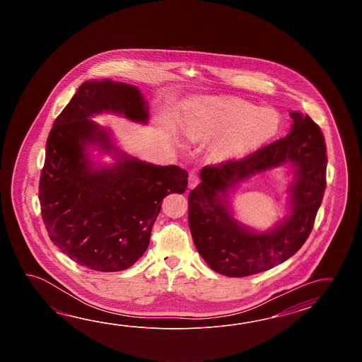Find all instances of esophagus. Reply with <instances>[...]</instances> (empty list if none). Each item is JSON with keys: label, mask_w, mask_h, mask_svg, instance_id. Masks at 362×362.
Listing matches in <instances>:
<instances>
[{"label": "esophagus", "mask_w": 362, "mask_h": 362, "mask_svg": "<svg viewBox=\"0 0 362 362\" xmlns=\"http://www.w3.org/2000/svg\"><path fill=\"white\" fill-rule=\"evenodd\" d=\"M198 184H199V177H198L197 172H192L189 175V189H194Z\"/></svg>", "instance_id": "1"}]
</instances>
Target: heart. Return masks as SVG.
I'll return each instance as SVG.
<instances>
[{"label":"heart","instance_id":"1","mask_svg":"<svg viewBox=\"0 0 362 362\" xmlns=\"http://www.w3.org/2000/svg\"><path fill=\"white\" fill-rule=\"evenodd\" d=\"M279 117L272 110L259 108L235 97H207L195 100L182 120L189 139L216 137L212 155L228 160L254 151L276 136Z\"/></svg>","mask_w":362,"mask_h":362}]
</instances>
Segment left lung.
<instances>
[{
    "mask_svg": "<svg viewBox=\"0 0 362 362\" xmlns=\"http://www.w3.org/2000/svg\"><path fill=\"white\" fill-rule=\"evenodd\" d=\"M291 132L285 139L238 160L206 165L189 194L192 240L208 267L228 277H247L269 270L296 254L315 225L326 189V145L320 127L300 112H290ZM291 162V215L272 231L257 233L237 222L224 198L240 180Z\"/></svg>",
    "mask_w": 362,
    "mask_h": 362,
    "instance_id": "obj_1",
    "label": "left lung"
}]
</instances>
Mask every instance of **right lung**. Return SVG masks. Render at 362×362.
Listing matches in <instances>:
<instances>
[{
	"label": "right lung",
	"instance_id": "add662e5",
	"mask_svg": "<svg viewBox=\"0 0 362 362\" xmlns=\"http://www.w3.org/2000/svg\"><path fill=\"white\" fill-rule=\"evenodd\" d=\"M115 112L147 123L148 107L136 86L112 80L85 81L55 119L40 176L42 221L55 246L88 269H128L146 251L162 200L182 194L187 172L124 154L110 132L89 117ZM94 144L110 153L112 168L92 169L86 155Z\"/></svg>",
	"mask_w": 362,
	"mask_h": 362
}]
</instances>
